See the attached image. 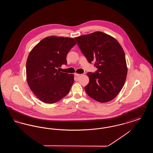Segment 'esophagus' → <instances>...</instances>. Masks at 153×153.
I'll return each instance as SVG.
<instances>
[{
    "label": "esophagus",
    "instance_id": "34e87169",
    "mask_svg": "<svg viewBox=\"0 0 153 153\" xmlns=\"http://www.w3.org/2000/svg\"><path fill=\"white\" fill-rule=\"evenodd\" d=\"M74 75L76 76V77H80V76H81L82 74H78V73H74Z\"/></svg>",
    "mask_w": 153,
    "mask_h": 153
}]
</instances>
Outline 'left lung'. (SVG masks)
<instances>
[{"mask_svg": "<svg viewBox=\"0 0 153 153\" xmlns=\"http://www.w3.org/2000/svg\"><path fill=\"white\" fill-rule=\"evenodd\" d=\"M88 61H95L97 71L89 72L85 87L88 95L97 102L113 100L123 87L127 68L123 48L114 37L101 31L74 38Z\"/></svg>", "mask_w": 153, "mask_h": 153, "instance_id": "obj_1", "label": "left lung"}]
</instances>
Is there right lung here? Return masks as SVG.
I'll list each match as a JSON object with an SVG mask.
<instances>
[{
    "label": "right lung",
    "instance_id": "obj_1",
    "mask_svg": "<svg viewBox=\"0 0 153 153\" xmlns=\"http://www.w3.org/2000/svg\"><path fill=\"white\" fill-rule=\"evenodd\" d=\"M76 44L72 38L48 36L30 52L26 62L27 81L42 102L53 104L69 93L74 75L61 72L57 68L66 65V55Z\"/></svg>",
    "mask_w": 153,
    "mask_h": 153
}]
</instances>
